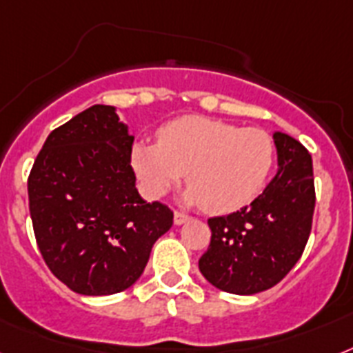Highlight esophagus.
<instances>
[{
	"instance_id": "obj_1",
	"label": "esophagus",
	"mask_w": 353,
	"mask_h": 353,
	"mask_svg": "<svg viewBox=\"0 0 353 353\" xmlns=\"http://www.w3.org/2000/svg\"><path fill=\"white\" fill-rule=\"evenodd\" d=\"M188 215L186 213H181V212H174V224L176 226H181V224H185L186 221H188Z\"/></svg>"
}]
</instances>
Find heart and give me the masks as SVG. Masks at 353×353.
I'll list each match as a JSON object with an SVG mask.
<instances>
[{
  "mask_svg": "<svg viewBox=\"0 0 353 353\" xmlns=\"http://www.w3.org/2000/svg\"><path fill=\"white\" fill-rule=\"evenodd\" d=\"M274 154V141L262 129L183 117L163 127L158 143H136L131 163L150 199L163 197L186 174L190 188L183 203L222 215L244 208L262 192Z\"/></svg>",
  "mask_w": 353,
  "mask_h": 353,
  "instance_id": "b5f03b06",
  "label": "heart"
}]
</instances>
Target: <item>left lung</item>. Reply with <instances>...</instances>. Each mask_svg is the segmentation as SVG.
<instances>
[{
    "label": "left lung",
    "mask_w": 353,
    "mask_h": 353,
    "mask_svg": "<svg viewBox=\"0 0 353 353\" xmlns=\"http://www.w3.org/2000/svg\"><path fill=\"white\" fill-rule=\"evenodd\" d=\"M278 172L239 212L208 219L212 241L199 259L203 276L224 292L256 294L294 268L312 228V158L298 140L274 132Z\"/></svg>",
    "instance_id": "left-lung-1"
}]
</instances>
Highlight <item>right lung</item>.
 I'll list each match as a JSON object with an SVG mask.
<instances>
[{
    "instance_id": "1",
    "label": "right lung",
    "mask_w": 353,
    "mask_h": 353,
    "mask_svg": "<svg viewBox=\"0 0 353 353\" xmlns=\"http://www.w3.org/2000/svg\"><path fill=\"white\" fill-rule=\"evenodd\" d=\"M134 136L112 105H93L44 141L28 177L35 241L73 292L108 296L141 276L174 213L147 203L131 167Z\"/></svg>"
}]
</instances>
